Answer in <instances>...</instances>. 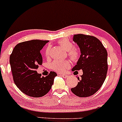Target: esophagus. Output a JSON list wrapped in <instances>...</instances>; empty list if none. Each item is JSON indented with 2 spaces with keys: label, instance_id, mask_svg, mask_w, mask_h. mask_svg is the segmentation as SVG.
<instances>
[{
  "label": "esophagus",
  "instance_id": "34e87169",
  "mask_svg": "<svg viewBox=\"0 0 122 122\" xmlns=\"http://www.w3.org/2000/svg\"><path fill=\"white\" fill-rule=\"evenodd\" d=\"M60 76H62L63 78H65V79H66V78H68V76L66 75H60Z\"/></svg>",
  "mask_w": 122,
  "mask_h": 122
}]
</instances>
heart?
<instances>
[{
  "label": "heart",
  "instance_id": "obj_1",
  "mask_svg": "<svg viewBox=\"0 0 122 122\" xmlns=\"http://www.w3.org/2000/svg\"><path fill=\"white\" fill-rule=\"evenodd\" d=\"M58 44L62 46L64 49L67 50L68 55L71 59L76 61L79 57V51L77 49L73 47V44L69 40L66 38H63L58 41ZM49 46L47 48L45 52L46 56H48L49 53ZM71 67V62L68 60H56L54 61L51 64V68L56 72L59 73L65 72Z\"/></svg>",
  "mask_w": 122,
  "mask_h": 122
}]
</instances>
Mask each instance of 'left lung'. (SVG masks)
<instances>
[{
	"label": "left lung",
	"mask_w": 122,
	"mask_h": 122,
	"mask_svg": "<svg viewBox=\"0 0 122 122\" xmlns=\"http://www.w3.org/2000/svg\"><path fill=\"white\" fill-rule=\"evenodd\" d=\"M73 41L79 46L81 55L72 71L75 75L76 71L82 69L83 74L80 80L78 77L79 82L71 91L79 97H88L96 93L106 80L107 51L100 40L93 36L74 35Z\"/></svg>",
	"instance_id": "obj_1"
}]
</instances>
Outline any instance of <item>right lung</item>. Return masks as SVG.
Masks as SVG:
<instances>
[{
  "mask_svg": "<svg viewBox=\"0 0 122 122\" xmlns=\"http://www.w3.org/2000/svg\"><path fill=\"white\" fill-rule=\"evenodd\" d=\"M48 41L34 40L15 46L10 57L11 72L15 85L25 94L34 97L45 95L51 89L57 75L50 72L41 77L37 69L42 63L40 51Z\"/></svg>",
  "mask_w": 122,
  "mask_h": 122,
  "instance_id": "1",
  "label": "right lung"
}]
</instances>
